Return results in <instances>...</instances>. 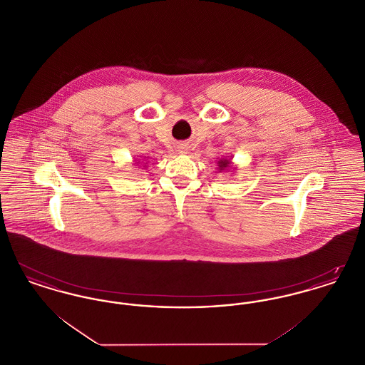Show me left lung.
Returning a JSON list of instances; mask_svg holds the SVG:
<instances>
[{
    "label": "left lung",
    "mask_w": 365,
    "mask_h": 365,
    "mask_svg": "<svg viewBox=\"0 0 365 365\" xmlns=\"http://www.w3.org/2000/svg\"><path fill=\"white\" fill-rule=\"evenodd\" d=\"M228 164H230V161H228V160H220V161H219V167H220V170H223V168L228 167Z\"/></svg>",
    "instance_id": "obj_1"
}]
</instances>
